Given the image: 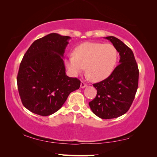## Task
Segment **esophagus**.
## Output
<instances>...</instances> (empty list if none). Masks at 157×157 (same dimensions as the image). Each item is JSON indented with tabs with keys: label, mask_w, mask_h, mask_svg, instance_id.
Wrapping results in <instances>:
<instances>
[{
	"label": "esophagus",
	"mask_w": 157,
	"mask_h": 157,
	"mask_svg": "<svg viewBox=\"0 0 157 157\" xmlns=\"http://www.w3.org/2000/svg\"><path fill=\"white\" fill-rule=\"evenodd\" d=\"M86 86H87V84H86L84 82L82 81V82H81V85H80V87H81L82 88H84L86 87Z\"/></svg>",
	"instance_id": "1"
}]
</instances>
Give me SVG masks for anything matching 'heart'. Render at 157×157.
<instances>
[{
  "mask_svg": "<svg viewBox=\"0 0 157 157\" xmlns=\"http://www.w3.org/2000/svg\"><path fill=\"white\" fill-rule=\"evenodd\" d=\"M117 50L112 44L85 42L76 47L74 55L66 59V65L73 75L87 71L94 81H101L111 74L117 61Z\"/></svg>",
  "mask_w": 157,
  "mask_h": 157,
  "instance_id": "heart-1",
  "label": "heart"
}]
</instances>
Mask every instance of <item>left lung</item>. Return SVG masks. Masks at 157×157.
I'll return each mask as SVG.
<instances>
[{
    "instance_id": "1",
    "label": "left lung",
    "mask_w": 157,
    "mask_h": 157,
    "mask_svg": "<svg viewBox=\"0 0 157 157\" xmlns=\"http://www.w3.org/2000/svg\"><path fill=\"white\" fill-rule=\"evenodd\" d=\"M119 53V63L107 78L93 84L97 90L89 102L92 111L104 119L117 118L128 112L138 86L139 70L131 48L119 39L108 36Z\"/></svg>"
}]
</instances>
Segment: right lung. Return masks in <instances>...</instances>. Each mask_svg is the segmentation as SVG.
Returning a JSON list of instances; mask_svg holds the SVG:
<instances>
[{"instance_id": "add662e5", "label": "right lung", "mask_w": 157, "mask_h": 157, "mask_svg": "<svg viewBox=\"0 0 157 157\" xmlns=\"http://www.w3.org/2000/svg\"><path fill=\"white\" fill-rule=\"evenodd\" d=\"M70 38L52 33L36 40L23 56L17 77L18 91L23 105L35 114H53L79 88L80 80L66 75L62 58Z\"/></svg>"}]
</instances>
